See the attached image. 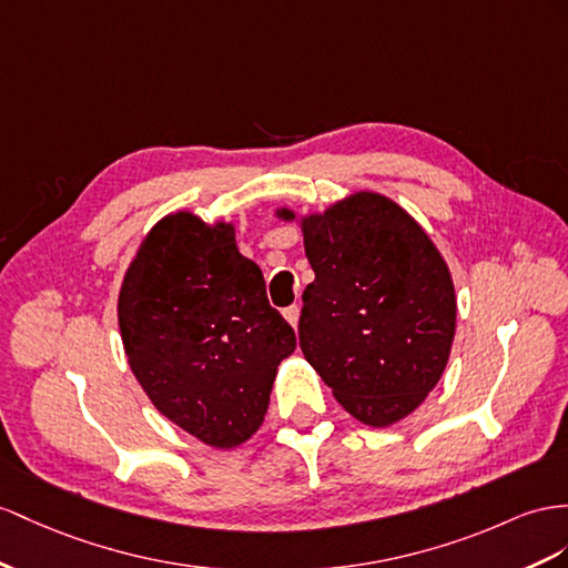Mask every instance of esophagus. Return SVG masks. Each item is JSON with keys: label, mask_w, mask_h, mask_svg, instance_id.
Masks as SVG:
<instances>
[{"label": "esophagus", "mask_w": 568, "mask_h": 568, "mask_svg": "<svg viewBox=\"0 0 568 568\" xmlns=\"http://www.w3.org/2000/svg\"><path fill=\"white\" fill-rule=\"evenodd\" d=\"M283 316H285V322H287L290 326L297 328V324H300V307H297V304H293V307L283 310Z\"/></svg>", "instance_id": "1"}]
</instances>
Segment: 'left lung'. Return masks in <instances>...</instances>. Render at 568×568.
<instances>
[{
	"label": "left lung",
	"mask_w": 568,
	"mask_h": 568,
	"mask_svg": "<svg viewBox=\"0 0 568 568\" xmlns=\"http://www.w3.org/2000/svg\"><path fill=\"white\" fill-rule=\"evenodd\" d=\"M297 223L314 283L300 347L333 396L367 427L415 413L439 384L456 336V287L442 252L394 199L359 189Z\"/></svg>",
	"instance_id": "obj_1"
}]
</instances>
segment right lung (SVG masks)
Returning a JSON list of instances; mask_svg holds the SVG:
<instances>
[{
  "instance_id": "add662e5",
  "label": "right lung",
  "mask_w": 568,
  "mask_h": 568,
  "mask_svg": "<svg viewBox=\"0 0 568 568\" xmlns=\"http://www.w3.org/2000/svg\"><path fill=\"white\" fill-rule=\"evenodd\" d=\"M126 362L145 396L213 448L250 442L264 423L295 331L264 273L240 254L235 223L174 211L145 232L118 297Z\"/></svg>"
}]
</instances>
